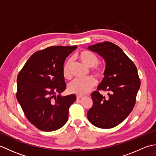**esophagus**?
<instances>
[{
  "mask_svg": "<svg viewBox=\"0 0 156 156\" xmlns=\"http://www.w3.org/2000/svg\"><path fill=\"white\" fill-rule=\"evenodd\" d=\"M76 98H77V100H80V99H81V98H83V97H82V96H79V95H78L77 97H76Z\"/></svg>",
  "mask_w": 156,
  "mask_h": 156,
  "instance_id": "esophagus-1",
  "label": "esophagus"
}]
</instances>
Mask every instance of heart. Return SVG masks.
Segmentation results:
<instances>
[{
    "label": "heart",
    "instance_id": "1",
    "mask_svg": "<svg viewBox=\"0 0 156 156\" xmlns=\"http://www.w3.org/2000/svg\"><path fill=\"white\" fill-rule=\"evenodd\" d=\"M78 58L82 64L88 68H92V73L98 78H102L104 76L103 69L98 67L99 62L98 57L93 53L88 51H82L78 53ZM72 60L69 59L66 62L63 66V75L66 79H70L72 77ZM96 85V81L93 78L89 77L84 80H75L69 84V90L72 93L83 96L90 92Z\"/></svg>",
    "mask_w": 156,
    "mask_h": 156
}]
</instances>
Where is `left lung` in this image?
I'll return each mask as SVG.
<instances>
[{
    "label": "left lung",
    "mask_w": 156,
    "mask_h": 156,
    "mask_svg": "<svg viewBox=\"0 0 156 156\" xmlns=\"http://www.w3.org/2000/svg\"><path fill=\"white\" fill-rule=\"evenodd\" d=\"M88 49L105 61L104 78L97 89L108 92V98L98 91L91 94L93 105L87 112L88 119L99 128L115 127L127 117L135 106L140 88L137 69L123 51L112 43H99Z\"/></svg>",
    "instance_id": "left-lung-1"
}]
</instances>
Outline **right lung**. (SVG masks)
Masks as SVG:
<instances>
[{
    "mask_svg": "<svg viewBox=\"0 0 156 156\" xmlns=\"http://www.w3.org/2000/svg\"><path fill=\"white\" fill-rule=\"evenodd\" d=\"M76 48L51 46L35 52L19 73L16 99L29 122L41 131L58 130L68 121L76 97L60 94L66 88L63 66Z\"/></svg>",
    "mask_w": 156,
    "mask_h": 156,
    "instance_id": "add662e5",
    "label": "right lung"
}]
</instances>
